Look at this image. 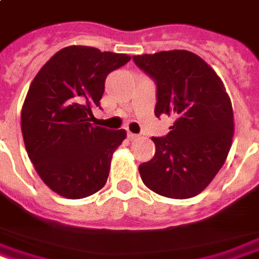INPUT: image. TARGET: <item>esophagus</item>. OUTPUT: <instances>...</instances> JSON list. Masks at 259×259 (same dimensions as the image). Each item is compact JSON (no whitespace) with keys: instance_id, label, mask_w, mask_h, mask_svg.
I'll use <instances>...</instances> for the list:
<instances>
[{"instance_id":"34e87169","label":"esophagus","mask_w":259,"mask_h":259,"mask_svg":"<svg viewBox=\"0 0 259 259\" xmlns=\"http://www.w3.org/2000/svg\"><path fill=\"white\" fill-rule=\"evenodd\" d=\"M127 137L130 141H135V139H138V138H139V135H137V134H132V132H128Z\"/></svg>"}]
</instances>
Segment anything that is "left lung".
Returning a JSON list of instances; mask_svg holds the SVG:
<instances>
[{"label":"left lung","instance_id":"left-lung-1","mask_svg":"<svg viewBox=\"0 0 259 259\" xmlns=\"http://www.w3.org/2000/svg\"><path fill=\"white\" fill-rule=\"evenodd\" d=\"M154 80V113L174 116L166 137H153L154 157L139 165L147 188L187 199L205 190L224 165L232 145L233 110L223 81L211 67L187 50L134 56Z\"/></svg>","mask_w":259,"mask_h":259}]
</instances>
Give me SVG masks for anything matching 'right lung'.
<instances>
[{"label": "right lung", "mask_w": 259, "mask_h": 259, "mask_svg": "<svg viewBox=\"0 0 259 259\" xmlns=\"http://www.w3.org/2000/svg\"><path fill=\"white\" fill-rule=\"evenodd\" d=\"M131 60L127 54L89 46L61 49L40 68L21 109V132L36 174L50 190L69 199L104 187L124 130L95 127L110 72Z\"/></svg>", "instance_id": "obj_1"}]
</instances>
